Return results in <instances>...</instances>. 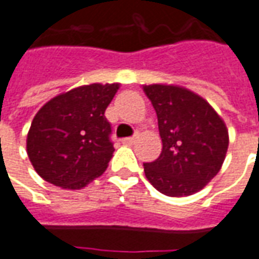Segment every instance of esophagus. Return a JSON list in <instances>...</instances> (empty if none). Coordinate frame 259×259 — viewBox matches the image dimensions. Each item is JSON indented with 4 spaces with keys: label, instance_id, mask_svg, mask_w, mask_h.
Here are the masks:
<instances>
[{
    "label": "esophagus",
    "instance_id": "34e87169",
    "mask_svg": "<svg viewBox=\"0 0 259 259\" xmlns=\"http://www.w3.org/2000/svg\"><path fill=\"white\" fill-rule=\"evenodd\" d=\"M135 141H137V135H134V137H128V138H124V140H122V144H125V145H133Z\"/></svg>",
    "mask_w": 259,
    "mask_h": 259
}]
</instances>
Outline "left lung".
Segmentation results:
<instances>
[{
	"instance_id": "1",
	"label": "left lung",
	"mask_w": 259,
	"mask_h": 259,
	"mask_svg": "<svg viewBox=\"0 0 259 259\" xmlns=\"http://www.w3.org/2000/svg\"><path fill=\"white\" fill-rule=\"evenodd\" d=\"M158 115L162 152L144 163V172L160 193L182 197L207 185L219 174L228 148V131L206 100L183 87L145 85Z\"/></svg>"
}]
</instances>
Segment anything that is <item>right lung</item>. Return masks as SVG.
<instances>
[{
	"label": "right lung",
	"mask_w": 259,
	"mask_h": 259,
	"mask_svg": "<svg viewBox=\"0 0 259 259\" xmlns=\"http://www.w3.org/2000/svg\"><path fill=\"white\" fill-rule=\"evenodd\" d=\"M118 84L81 85L45 104L32 121L26 151L37 175L63 189H81L111 159V124L104 112Z\"/></svg>",
	"instance_id": "1"
}]
</instances>
